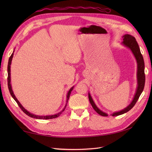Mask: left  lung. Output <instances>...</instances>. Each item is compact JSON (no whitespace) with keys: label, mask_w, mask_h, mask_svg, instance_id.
Instances as JSON below:
<instances>
[{"label":"left lung","mask_w":152,"mask_h":152,"mask_svg":"<svg viewBox=\"0 0 152 152\" xmlns=\"http://www.w3.org/2000/svg\"><path fill=\"white\" fill-rule=\"evenodd\" d=\"M123 41L121 44L124 45V46L129 48L131 51L134 56L135 57V59L137 61V88L136 90V93H135L134 98L133 101L129 104L127 107L124 109L121 110L119 112H114L113 114H110L112 116H117L121 114H124L125 113L127 112L130 110L133 107L134 104H136L138 98H139L140 95H141L142 92L143 91V89L145 85V74H144V61L142 57V55L141 54L140 48L138 46V44L137 42L135 39V38L130 34H125L123 36ZM89 95V102L91 103L92 107L93 109L98 113L99 115L102 116H108V114L107 113L102 112L101 110L93 101V100L91 97L90 93H88Z\"/></svg>","instance_id":"1"}]
</instances>
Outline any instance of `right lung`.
I'll return each mask as SVG.
<instances>
[{"label":"right lung","mask_w":152,"mask_h":152,"mask_svg":"<svg viewBox=\"0 0 152 152\" xmlns=\"http://www.w3.org/2000/svg\"><path fill=\"white\" fill-rule=\"evenodd\" d=\"M14 51H13L12 54L11 55V56L9 58V61H8V89H9V91L10 93V95H12V96L13 97V99H14L15 101H16V102L18 103V106L20 107V108L22 110L23 112L25 114H26L27 115L30 116L31 118H35V119H53V118H56L57 117H59V116L62 114V112L64 110V109H65L66 106V104H67V102H68V101H69V97H70V95L71 93V91H72V89L74 88V87H72L70 89V90L69 91V92H68L67 93V95H66V104L65 106H64V108L61 110V112H59V113H57V114H56L54 115H35V114H32V113L29 112L28 111H27L26 109H25L23 106L21 105V104L20 102H19L18 100L17 99V98L15 97V96L14 95V92H13V90H12V85H11V78H10V65H11V63H12V58H13V56H14Z\"/></svg>","instance_id":"1"}]
</instances>
